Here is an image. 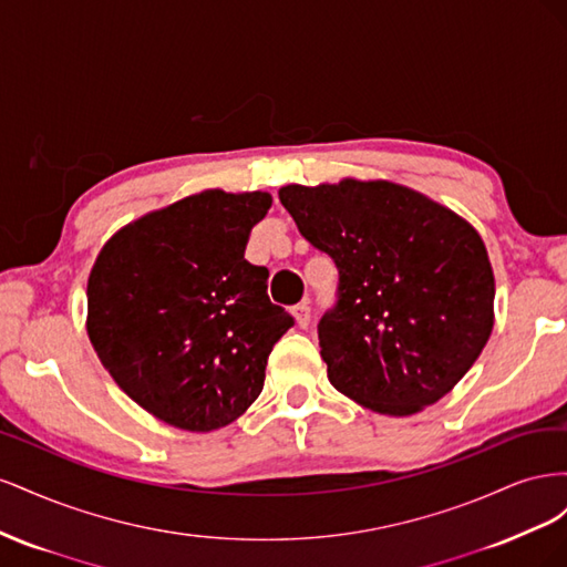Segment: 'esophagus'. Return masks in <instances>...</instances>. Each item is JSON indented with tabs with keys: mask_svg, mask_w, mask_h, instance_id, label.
I'll use <instances>...</instances> for the list:
<instances>
[{
	"mask_svg": "<svg viewBox=\"0 0 567 567\" xmlns=\"http://www.w3.org/2000/svg\"><path fill=\"white\" fill-rule=\"evenodd\" d=\"M293 317H296L300 329H307V326H310V321H312V307H310V302H307V300L298 302L293 307Z\"/></svg>",
	"mask_w": 567,
	"mask_h": 567,
	"instance_id": "1",
	"label": "esophagus"
}]
</instances>
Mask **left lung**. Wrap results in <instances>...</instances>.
<instances>
[{
	"instance_id": "8db88e82",
	"label": "left lung",
	"mask_w": 567,
	"mask_h": 567,
	"mask_svg": "<svg viewBox=\"0 0 567 567\" xmlns=\"http://www.w3.org/2000/svg\"><path fill=\"white\" fill-rule=\"evenodd\" d=\"M279 198L338 269L336 302L317 326L331 385L390 416L442 400L492 333L483 238L452 210L390 182L290 184Z\"/></svg>"
}]
</instances>
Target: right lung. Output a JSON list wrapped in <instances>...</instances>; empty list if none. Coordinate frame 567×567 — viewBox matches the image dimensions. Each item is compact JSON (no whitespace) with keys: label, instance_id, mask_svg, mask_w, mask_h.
<instances>
[{"label":"right lung","instance_id":"obj_1","mask_svg":"<svg viewBox=\"0 0 567 567\" xmlns=\"http://www.w3.org/2000/svg\"><path fill=\"white\" fill-rule=\"evenodd\" d=\"M271 205L215 188L120 229L87 286V331L115 383L156 419L208 433L265 385L277 340L296 323L267 296L269 269L244 252Z\"/></svg>","mask_w":567,"mask_h":567}]
</instances>
